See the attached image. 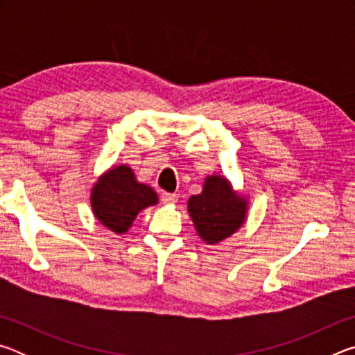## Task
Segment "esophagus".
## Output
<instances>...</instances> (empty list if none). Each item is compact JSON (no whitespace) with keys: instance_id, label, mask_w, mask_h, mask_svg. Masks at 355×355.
I'll list each match as a JSON object with an SVG mask.
<instances>
[{"instance_id":"34e87169","label":"esophagus","mask_w":355,"mask_h":355,"mask_svg":"<svg viewBox=\"0 0 355 355\" xmlns=\"http://www.w3.org/2000/svg\"><path fill=\"white\" fill-rule=\"evenodd\" d=\"M161 200L164 203H175L178 200V196L171 194V192H163V194H161Z\"/></svg>"}]
</instances>
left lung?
<instances>
[{
  "label": "left lung",
  "instance_id": "left-lung-1",
  "mask_svg": "<svg viewBox=\"0 0 355 355\" xmlns=\"http://www.w3.org/2000/svg\"><path fill=\"white\" fill-rule=\"evenodd\" d=\"M188 209L197 233L208 244L230 236L245 218V202L233 194L227 180L220 177L207 178L200 194L189 199Z\"/></svg>",
  "mask_w": 355,
  "mask_h": 355
}]
</instances>
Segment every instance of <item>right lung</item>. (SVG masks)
<instances>
[{
	"instance_id": "1",
	"label": "right lung",
	"mask_w": 355,
	"mask_h": 355,
	"mask_svg": "<svg viewBox=\"0 0 355 355\" xmlns=\"http://www.w3.org/2000/svg\"><path fill=\"white\" fill-rule=\"evenodd\" d=\"M92 208L97 219L116 233L127 232L141 209L155 205L156 192L137 183L128 166L114 167L92 189Z\"/></svg>"
}]
</instances>
